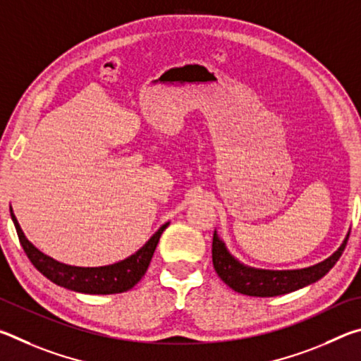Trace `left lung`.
Returning <instances> with one entry per match:
<instances>
[{
  "label": "left lung",
  "mask_w": 361,
  "mask_h": 361,
  "mask_svg": "<svg viewBox=\"0 0 361 361\" xmlns=\"http://www.w3.org/2000/svg\"><path fill=\"white\" fill-rule=\"evenodd\" d=\"M347 240H349V235L342 242L338 252L315 266L298 269V271H264V269L247 267L232 258L215 232L212 243V259L218 277L232 290L247 296L269 298L291 293L322 279L341 258Z\"/></svg>",
  "instance_id": "left-lung-1"
}]
</instances>
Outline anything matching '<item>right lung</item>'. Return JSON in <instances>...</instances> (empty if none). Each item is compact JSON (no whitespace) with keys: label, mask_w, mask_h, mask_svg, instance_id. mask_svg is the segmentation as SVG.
<instances>
[{"label":"right lung","mask_w":361,"mask_h":361,"mask_svg":"<svg viewBox=\"0 0 361 361\" xmlns=\"http://www.w3.org/2000/svg\"><path fill=\"white\" fill-rule=\"evenodd\" d=\"M11 218L14 221L17 235H19L20 245L23 252L27 253L28 259L32 264L46 279L51 280L59 286L68 288L78 293H87V295H114V293H124L135 286L148 269L154 250L161 239L164 229L167 228L169 223L161 226L154 235L138 250L135 255L129 256L124 261L116 262L111 266L102 267H76L62 264L56 259L49 258L47 255L41 253L32 242L23 235L19 223L11 210Z\"/></svg>","instance_id":"right-lung-1"}]
</instances>
